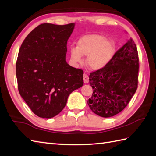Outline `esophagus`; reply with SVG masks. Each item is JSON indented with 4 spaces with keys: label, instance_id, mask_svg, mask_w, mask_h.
Listing matches in <instances>:
<instances>
[{
    "label": "esophagus",
    "instance_id": "obj_1",
    "mask_svg": "<svg viewBox=\"0 0 156 156\" xmlns=\"http://www.w3.org/2000/svg\"><path fill=\"white\" fill-rule=\"evenodd\" d=\"M83 80H84V83H88V80H89V78H88V76L87 74H84V75H83Z\"/></svg>",
    "mask_w": 156,
    "mask_h": 156
}]
</instances>
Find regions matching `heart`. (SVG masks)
I'll list each match as a JSON object with an SVG mask.
<instances>
[{
	"instance_id": "heart-1",
	"label": "heart",
	"mask_w": 156,
	"mask_h": 156,
	"mask_svg": "<svg viewBox=\"0 0 156 156\" xmlns=\"http://www.w3.org/2000/svg\"><path fill=\"white\" fill-rule=\"evenodd\" d=\"M115 53V42L98 34L83 36L78 41L77 47L69 48V55L73 62L82 63V56H86L87 65L93 70H99L105 67Z\"/></svg>"
}]
</instances>
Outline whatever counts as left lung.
<instances>
[{"label": "left lung", "instance_id": "obj_1", "mask_svg": "<svg viewBox=\"0 0 156 156\" xmlns=\"http://www.w3.org/2000/svg\"><path fill=\"white\" fill-rule=\"evenodd\" d=\"M138 72V51L130 38L108 65L90 74L89 82L93 88L92 97L87 101L90 109L103 118L122 111L136 92Z\"/></svg>", "mask_w": 156, "mask_h": 156}]
</instances>
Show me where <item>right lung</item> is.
I'll return each instance as SVG.
<instances>
[{"instance_id":"right-lung-1","label":"right lung","mask_w":156,"mask_h":156,"mask_svg":"<svg viewBox=\"0 0 156 156\" xmlns=\"http://www.w3.org/2000/svg\"><path fill=\"white\" fill-rule=\"evenodd\" d=\"M75 23H42L21 44L16 62L18 90L38 117L51 118L63 110L68 96L84 84V72L66 61L67 42Z\"/></svg>"}]
</instances>
